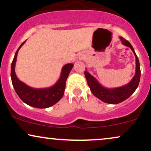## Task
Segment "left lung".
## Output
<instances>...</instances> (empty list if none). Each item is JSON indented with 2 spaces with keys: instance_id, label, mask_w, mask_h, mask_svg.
<instances>
[{
  "instance_id": "1",
  "label": "left lung",
  "mask_w": 151,
  "mask_h": 151,
  "mask_svg": "<svg viewBox=\"0 0 151 151\" xmlns=\"http://www.w3.org/2000/svg\"><path fill=\"white\" fill-rule=\"evenodd\" d=\"M120 39L123 45L131 48L134 53L135 57H136V74H135L134 77H133L132 80L130 81L129 84L121 86V87L114 88V89H107V88L102 86L98 82L97 80L92 77L87 71L84 72V75H85L86 81H87V84L93 94L96 97L101 100L102 101L105 102V103L111 104H119L130 97L138 87L140 81V78H141V69H140L139 60H138V57H137L136 54L133 50V47L131 45V43L128 40H126V39H124V37H120Z\"/></svg>"
}]
</instances>
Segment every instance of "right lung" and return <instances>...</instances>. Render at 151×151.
Masks as SVG:
<instances>
[{
	"mask_svg": "<svg viewBox=\"0 0 151 151\" xmlns=\"http://www.w3.org/2000/svg\"><path fill=\"white\" fill-rule=\"evenodd\" d=\"M25 42V41L19 47L12 62L11 72H10L12 84L15 92L18 95L20 99L26 104L39 109L48 108L55 104L63 96L65 93L66 81L74 65L70 63L62 67L60 79L57 81L56 84L51 87L45 88V89H34L30 87L29 86L26 85L25 83L19 80L15 72V66L18 50Z\"/></svg>",
	"mask_w": 151,
	"mask_h": 151,
	"instance_id": "1",
	"label": "right lung"
}]
</instances>
